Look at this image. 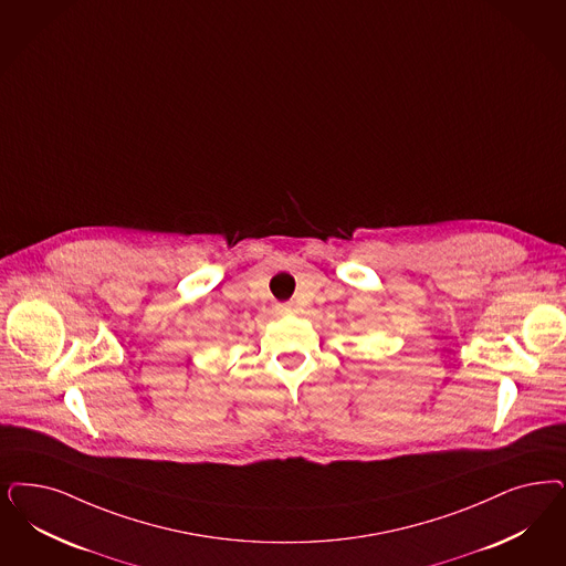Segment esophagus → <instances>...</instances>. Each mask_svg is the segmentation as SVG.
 Listing matches in <instances>:
<instances>
[{
	"instance_id": "obj_1",
	"label": "esophagus",
	"mask_w": 566,
	"mask_h": 566,
	"mask_svg": "<svg viewBox=\"0 0 566 566\" xmlns=\"http://www.w3.org/2000/svg\"><path fill=\"white\" fill-rule=\"evenodd\" d=\"M277 312L293 313L294 312V303H277Z\"/></svg>"
}]
</instances>
